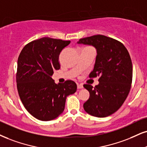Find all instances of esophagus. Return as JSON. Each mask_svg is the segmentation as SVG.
<instances>
[{"mask_svg": "<svg viewBox=\"0 0 147 147\" xmlns=\"http://www.w3.org/2000/svg\"><path fill=\"white\" fill-rule=\"evenodd\" d=\"M77 87L78 89H81L83 88V85L82 84H77Z\"/></svg>", "mask_w": 147, "mask_h": 147, "instance_id": "34e87169", "label": "esophagus"}]
</instances>
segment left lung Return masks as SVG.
<instances>
[{
	"label": "left lung",
	"mask_w": 147,
	"mask_h": 147,
	"mask_svg": "<svg viewBox=\"0 0 147 147\" xmlns=\"http://www.w3.org/2000/svg\"><path fill=\"white\" fill-rule=\"evenodd\" d=\"M77 43L92 46L97 50L89 77L99 76V83L94 88L84 85L90 93L84 109L93 117H108L121 108L131 88L133 69L129 52L120 41L101 35L82 38Z\"/></svg>",
	"instance_id": "obj_1"
}]
</instances>
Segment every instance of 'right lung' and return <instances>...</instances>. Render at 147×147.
<instances>
[{
	"instance_id": "1",
	"label": "right lung",
	"mask_w": 147,
	"mask_h": 147,
	"mask_svg": "<svg viewBox=\"0 0 147 147\" xmlns=\"http://www.w3.org/2000/svg\"><path fill=\"white\" fill-rule=\"evenodd\" d=\"M70 41L43 37L24 47L18 59L16 82L22 102L29 113L40 121H51L63 113L67 97L74 94V81L56 84L52 78L60 69L59 57Z\"/></svg>"
}]
</instances>
